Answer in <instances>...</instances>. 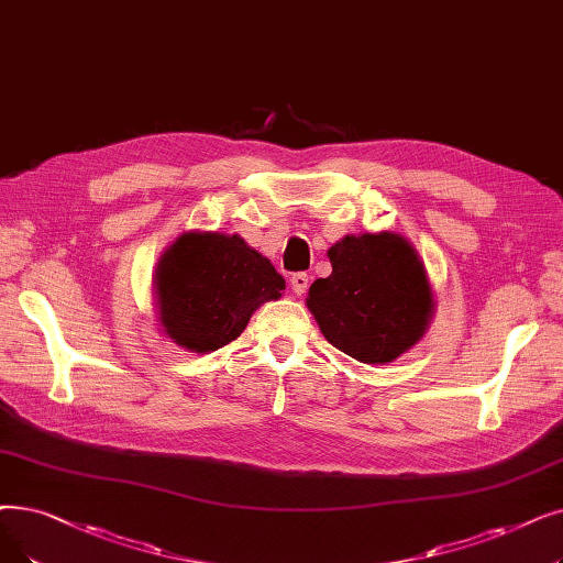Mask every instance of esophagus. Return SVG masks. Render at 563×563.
<instances>
[{
    "label": "esophagus",
    "instance_id": "34e87169",
    "mask_svg": "<svg viewBox=\"0 0 563 563\" xmlns=\"http://www.w3.org/2000/svg\"><path fill=\"white\" fill-rule=\"evenodd\" d=\"M308 274H295L289 278V283H291V291H295L297 297H301V295H306V289H308Z\"/></svg>",
    "mask_w": 563,
    "mask_h": 563
}]
</instances>
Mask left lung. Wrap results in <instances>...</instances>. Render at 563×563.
Instances as JSON below:
<instances>
[{
  "label": "left lung",
  "instance_id": "obj_1",
  "mask_svg": "<svg viewBox=\"0 0 563 563\" xmlns=\"http://www.w3.org/2000/svg\"><path fill=\"white\" fill-rule=\"evenodd\" d=\"M333 272L306 306L333 347L361 363H390L426 335L434 295L413 243L398 232L347 234L329 249Z\"/></svg>",
  "mask_w": 563,
  "mask_h": 563
}]
</instances>
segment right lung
Segmentation results:
<instances>
[{"label": "right lung", "mask_w": 563, "mask_h": 563, "mask_svg": "<svg viewBox=\"0 0 563 563\" xmlns=\"http://www.w3.org/2000/svg\"><path fill=\"white\" fill-rule=\"evenodd\" d=\"M152 287L163 335L209 354L239 338L262 303L278 301L285 280L243 236L190 230L163 251Z\"/></svg>", "instance_id": "1"}]
</instances>
